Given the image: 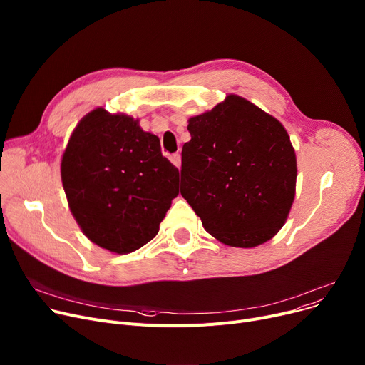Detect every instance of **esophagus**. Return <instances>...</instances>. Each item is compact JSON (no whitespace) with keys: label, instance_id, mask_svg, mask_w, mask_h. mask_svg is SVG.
<instances>
[{"label":"esophagus","instance_id":"34e87169","mask_svg":"<svg viewBox=\"0 0 365 365\" xmlns=\"http://www.w3.org/2000/svg\"><path fill=\"white\" fill-rule=\"evenodd\" d=\"M170 162H173L177 168H180L181 166V155H178V153H174V155H170Z\"/></svg>","mask_w":365,"mask_h":365}]
</instances>
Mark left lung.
<instances>
[{
	"label": "left lung",
	"instance_id": "1",
	"mask_svg": "<svg viewBox=\"0 0 365 365\" xmlns=\"http://www.w3.org/2000/svg\"><path fill=\"white\" fill-rule=\"evenodd\" d=\"M187 130L181 195L205 230L234 247L272 239L294 199L296 156L284 126L231 94Z\"/></svg>",
	"mask_w": 365,
	"mask_h": 365
}]
</instances>
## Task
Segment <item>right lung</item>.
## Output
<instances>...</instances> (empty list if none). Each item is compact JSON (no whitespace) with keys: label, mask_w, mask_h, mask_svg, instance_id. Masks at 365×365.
Returning <instances> with one entry per match:
<instances>
[{"label":"right lung","mask_w":365,"mask_h":365,"mask_svg":"<svg viewBox=\"0 0 365 365\" xmlns=\"http://www.w3.org/2000/svg\"><path fill=\"white\" fill-rule=\"evenodd\" d=\"M76 222L103 249L130 253L152 240L180 192V173L138 120L96 109L76 125L61 159Z\"/></svg>","instance_id":"add662e5"}]
</instances>
